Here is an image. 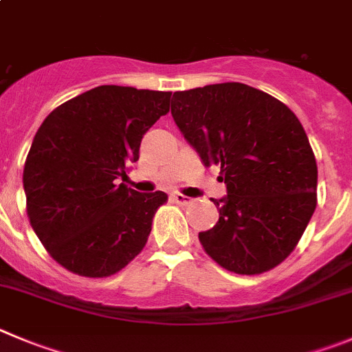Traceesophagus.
Masks as SVG:
<instances>
[{
    "instance_id": "1",
    "label": "esophagus",
    "mask_w": 352,
    "mask_h": 352,
    "mask_svg": "<svg viewBox=\"0 0 352 352\" xmlns=\"http://www.w3.org/2000/svg\"><path fill=\"white\" fill-rule=\"evenodd\" d=\"M173 201L176 202V204L186 206V204H190V202H192V199L186 197V195H183V193L176 192V193H173Z\"/></svg>"
}]
</instances>
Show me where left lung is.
Here are the masks:
<instances>
[{
	"mask_svg": "<svg viewBox=\"0 0 352 352\" xmlns=\"http://www.w3.org/2000/svg\"><path fill=\"white\" fill-rule=\"evenodd\" d=\"M170 113L228 195L199 241L218 265L263 274L296 248L318 204V166L300 120L267 92L239 82L174 92Z\"/></svg>",
	"mask_w": 352,
	"mask_h": 352,
	"instance_id": "left-lung-1",
	"label": "left lung"
}]
</instances>
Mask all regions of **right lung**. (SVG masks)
<instances>
[{
	"label": "right lung",
	"instance_id": "add662e5",
	"mask_svg": "<svg viewBox=\"0 0 352 352\" xmlns=\"http://www.w3.org/2000/svg\"><path fill=\"white\" fill-rule=\"evenodd\" d=\"M169 101L170 92L101 85L57 106L38 129L22 174L25 211L69 272L113 276L146 244L167 193H138L124 182Z\"/></svg>",
	"mask_w": 352,
	"mask_h": 352
}]
</instances>
